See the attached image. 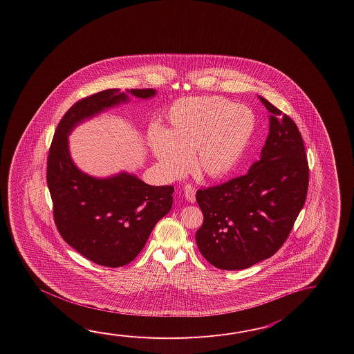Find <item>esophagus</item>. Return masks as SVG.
<instances>
[{"mask_svg": "<svg viewBox=\"0 0 354 354\" xmlns=\"http://www.w3.org/2000/svg\"><path fill=\"white\" fill-rule=\"evenodd\" d=\"M183 195L186 197L188 203H194L196 201V189L191 185H186L183 187Z\"/></svg>", "mask_w": 354, "mask_h": 354, "instance_id": "1", "label": "esophagus"}]
</instances>
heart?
<instances>
[{"label":"heart","mask_w":354,"mask_h":354,"mask_svg":"<svg viewBox=\"0 0 354 354\" xmlns=\"http://www.w3.org/2000/svg\"><path fill=\"white\" fill-rule=\"evenodd\" d=\"M254 127L248 106L223 97L183 98L171 107L163 130H149L148 144L169 178L186 174L192 156L196 174L221 180L241 162Z\"/></svg>","instance_id":"obj_1"}]
</instances>
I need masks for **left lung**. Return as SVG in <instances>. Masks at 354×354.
Instances as JSON below:
<instances>
[{
    "label": "left lung",
    "mask_w": 354,
    "mask_h": 354,
    "mask_svg": "<svg viewBox=\"0 0 354 354\" xmlns=\"http://www.w3.org/2000/svg\"><path fill=\"white\" fill-rule=\"evenodd\" d=\"M270 133L248 174L196 192L203 223L196 243L203 258L226 271L248 268L286 241L306 200L308 165L294 120L266 98Z\"/></svg>",
    "instance_id": "8db88e82"
}]
</instances>
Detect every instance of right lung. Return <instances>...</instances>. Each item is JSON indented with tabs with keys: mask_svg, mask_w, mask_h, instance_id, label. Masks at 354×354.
Here are the masks:
<instances>
[{
	"mask_svg": "<svg viewBox=\"0 0 354 354\" xmlns=\"http://www.w3.org/2000/svg\"><path fill=\"white\" fill-rule=\"evenodd\" d=\"M129 93L148 100L157 91L110 88L75 102L57 127L46 167L62 238L84 258L111 268L130 263L140 253L153 227L171 210L174 188L147 185L128 172L106 178L84 174L72 160L68 136L83 121L129 102Z\"/></svg>",
	"mask_w": 354,
	"mask_h": 354,
	"instance_id": "1",
	"label": "right lung"
}]
</instances>
